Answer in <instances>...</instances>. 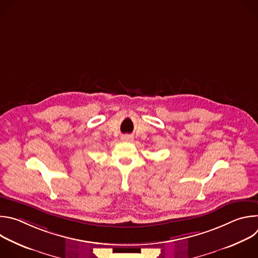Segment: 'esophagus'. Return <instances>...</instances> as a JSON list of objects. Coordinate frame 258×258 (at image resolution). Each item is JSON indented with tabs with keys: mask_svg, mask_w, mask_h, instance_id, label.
<instances>
[{
	"mask_svg": "<svg viewBox=\"0 0 258 258\" xmlns=\"http://www.w3.org/2000/svg\"><path fill=\"white\" fill-rule=\"evenodd\" d=\"M121 140L124 141V142H131V141H133V137H131V136H123L121 138Z\"/></svg>",
	"mask_w": 258,
	"mask_h": 258,
	"instance_id": "obj_1",
	"label": "esophagus"
}]
</instances>
